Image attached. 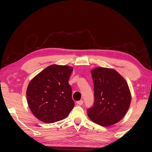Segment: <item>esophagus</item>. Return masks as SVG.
<instances>
[{
	"instance_id": "34e87169",
	"label": "esophagus",
	"mask_w": 152,
	"mask_h": 152,
	"mask_svg": "<svg viewBox=\"0 0 152 152\" xmlns=\"http://www.w3.org/2000/svg\"><path fill=\"white\" fill-rule=\"evenodd\" d=\"M83 102V101H82V100H80V101L77 102V104H78V105H82Z\"/></svg>"
}]
</instances>
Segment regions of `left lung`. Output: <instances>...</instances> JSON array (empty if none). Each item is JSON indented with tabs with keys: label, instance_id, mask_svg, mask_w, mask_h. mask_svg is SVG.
I'll return each instance as SVG.
<instances>
[{
	"label": "left lung",
	"instance_id": "1",
	"mask_svg": "<svg viewBox=\"0 0 152 152\" xmlns=\"http://www.w3.org/2000/svg\"><path fill=\"white\" fill-rule=\"evenodd\" d=\"M95 102L88 109L89 119L103 127L119 122L127 114L131 94L126 80L113 69L96 67L91 71Z\"/></svg>",
	"mask_w": 152,
	"mask_h": 152
}]
</instances>
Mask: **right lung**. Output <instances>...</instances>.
<instances>
[{"label":"right lung","mask_w":152,"mask_h":152,"mask_svg":"<svg viewBox=\"0 0 152 152\" xmlns=\"http://www.w3.org/2000/svg\"><path fill=\"white\" fill-rule=\"evenodd\" d=\"M73 67L51 64L28 83L26 95L31 111L37 119L51 124L66 118L74 106L69 80Z\"/></svg>","instance_id":"obj_1"}]
</instances>
